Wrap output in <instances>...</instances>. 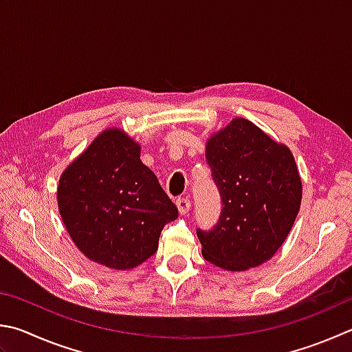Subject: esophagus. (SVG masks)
<instances>
[{"instance_id": "1", "label": "esophagus", "mask_w": 352, "mask_h": 352, "mask_svg": "<svg viewBox=\"0 0 352 352\" xmlns=\"http://www.w3.org/2000/svg\"><path fill=\"white\" fill-rule=\"evenodd\" d=\"M177 208H178V212H180V215H186L190 209V200L189 198H178Z\"/></svg>"}]
</instances>
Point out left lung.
<instances>
[{
  "mask_svg": "<svg viewBox=\"0 0 352 352\" xmlns=\"http://www.w3.org/2000/svg\"><path fill=\"white\" fill-rule=\"evenodd\" d=\"M206 162L223 209L214 229L197 231L204 260L234 272L266 263L291 232L302 203L291 149L237 117L208 138Z\"/></svg>",
  "mask_w": 352,
  "mask_h": 352,
  "instance_id": "left-lung-1",
  "label": "left lung"
}]
</instances>
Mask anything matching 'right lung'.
Here are the masks:
<instances>
[{"mask_svg": "<svg viewBox=\"0 0 352 352\" xmlns=\"http://www.w3.org/2000/svg\"><path fill=\"white\" fill-rule=\"evenodd\" d=\"M140 154L135 140L109 127L63 170L56 189L61 220L75 246L111 270L144 263L157 252L166 223L178 217Z\"/></svg>", "mask_w": 352, "mask_h": 352, "instance_id": "right-lung-1", "label": "right lung"}]
</instances>
